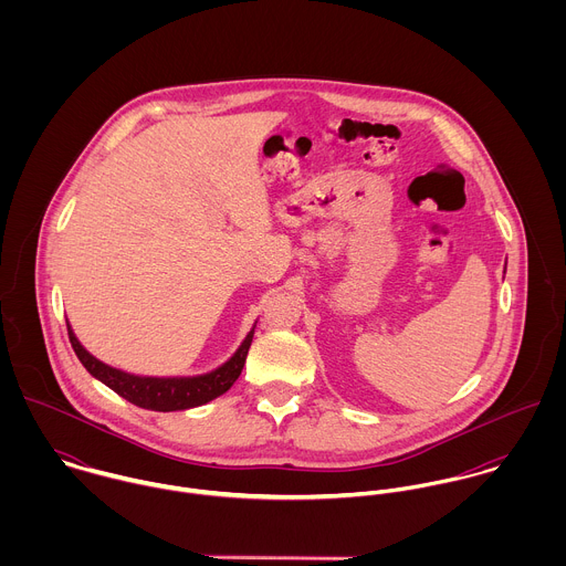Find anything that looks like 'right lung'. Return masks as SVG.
Masks as SVG:
<instances>
[{
    "label": "right lung",
    "instance_id": "obj_1",
    "mask_svg": "<svg viewBox=\"0 0 566 566\" xmlns=\"http://www.w3.org/2000/svg\"><path fill=\"white\" fill-rule=\"evenodd\" d=\"M67 331H70V342L91 377H95L97 381L108 386L113 392H117L119 397H124L126 401L137 407L153 409V411H178V409L209 403L222 397L227 390H231V386L242 375L245 355L254 335V324L231 359H227L216 370L207 375H196V377H142V375L124 373L93 357L82 346L81 339L76 337L70 323H67Z\"/></svg>",
    "mask_w": 566,
    "mask_h": 566
}]
</instances>
